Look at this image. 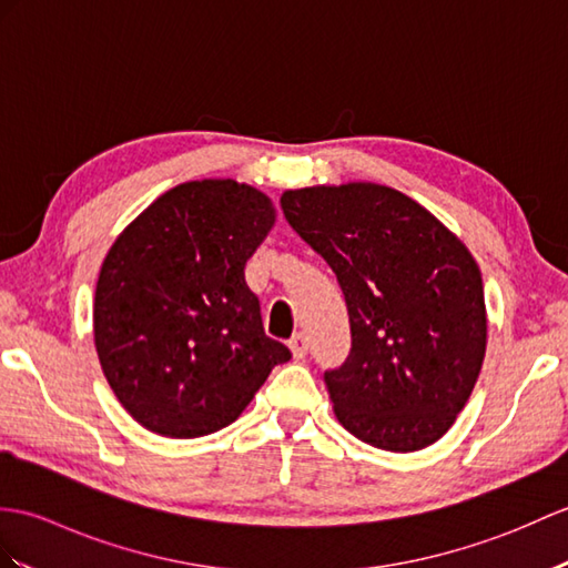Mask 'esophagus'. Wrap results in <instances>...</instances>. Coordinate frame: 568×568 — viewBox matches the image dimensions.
Segmentation results:
<instances>
[{"label":"esophagus","instance_id":"1","mask_svg":"<svg viewBox=\"0 0 568 568\" xmlns=\"http://www.w3.org/2000/svg\"><path fill=\"white\" fill-rule=\"evenodd\" d=\"M290 351H293V358L295 361H302L307 355V336L305 334H295L293 338H290Z\"/></svg>","mask_w":568,"mask_h":568}]
</instances>
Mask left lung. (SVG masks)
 I'll list each match as a JSON object with an SVG mask.
<instances>
[{"label": "left lung", "mask_w": 568, "mask_h": 568, "mask_svg": "<svg viewBox=\"0 0 568 568\" xmlns=\"http://www.w3.org/2000/svg\"><path fill=\"white\" fill-rule=\"evenodd\" d=\"M281 207L346 297L351 353L324 373L338 424L389 453L440 440L486 353L477 261L424 205L377 183L285 191Z\"/></svg>", "instance_id": "1"}]
</instances>
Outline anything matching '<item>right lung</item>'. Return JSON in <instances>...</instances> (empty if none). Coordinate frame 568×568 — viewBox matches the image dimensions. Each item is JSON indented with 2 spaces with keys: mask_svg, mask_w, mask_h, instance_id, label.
<instances>
[{
  "mask_svg": "<svg viewBox=\"0 0 568 568\" xmlns=\"http://www.w3.org/2000/svg\"><path fill=\"white\" fill-rule=\"evenodd\" d=\"M273 222L266 193L203 179L156 197L113 242L97 283L94 344L140 426L166 438L215 433L290 361L244 281Z\"/></svg>",
  "mask_w": 568,
  "mask_h": 568,
  "instance_id": "add662e5",
  "label": "right lung"
}]
</instances>
